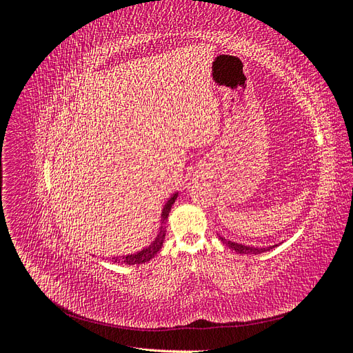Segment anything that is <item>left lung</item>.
I'll return each instance as SVG.
<instances>
[{"mask_svg":"<svg viewBox=\"0 0 353 353\" xmlns=\"http://www.w3.org/2000/svg\"><path fill=\"white\" fill-rule=\"evenodd\" d=\"M219 239H221V241L223 243V244H227L230 249H232V250H236V252H239V253H244V254H258V253H263V252H268V250H271L272 248H275V245H270V248H250V245H244V244H239V243H234V241H230V240H225L223 237H221L219 236Z\"/></svg>","mask_w":353,"mask_h":353,"instance_id":"obj_1","label":"left lung"}]
</instances>
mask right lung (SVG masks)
I'll use <instances>...</instances> for the list:
<instances>
[{
	"label": "right lung",
	"mask_w": 353,
	"mask_h": 353,
	"mask_svg": "<svg viewBox=\"0 0 353 353\" xmlns=\"http://www.w3.org/2000/svg\"><path fill=\"white\" fill-rule=\"evenodd\" d=\"M176 197H178V193H175L172 197H170L168 201H166V205H165V208H163V210H162V227H160V231H159V234H157V237L154 239V241L148 245V248H145V249H143V250H140V252H137V253H134V254H126V256H116V258H112V261L114 262V263H126V265H135V263H145V262H148L150 259H153L154 256H156V253L162 249V245H163V241H165V236H166V221H168V216H169V212H170V208H172V205L175 203V200H176Z\"/></svg>",
	"instance_id": "1"
}]
</instances>
